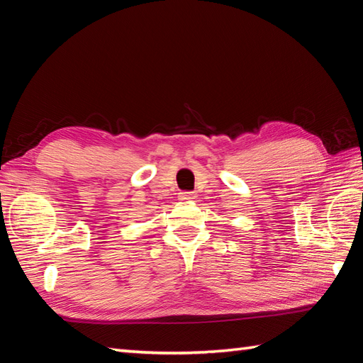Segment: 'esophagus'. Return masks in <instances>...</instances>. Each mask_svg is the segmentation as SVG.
Segmentation results:
<instances>
[{"label": "esophagus", "mask_w": 363, "mask_h": 363, "mask_svg": "<svg viewBox=\"0 0 363 363\" xmlns=\"http://www.w3.org/2000/svg\"><path fill=\"white\" fill-rule=\"evenodd\" d=\"M177 198H179L181 201H190V199H195L196 195L194 194V191H181V194L177 195Z\"/></svg>", "instance_id": "1"}]
</instances>
